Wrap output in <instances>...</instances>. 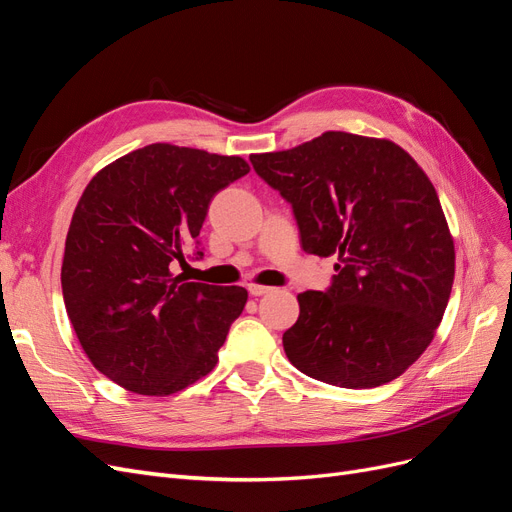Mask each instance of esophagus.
I'll use <instances>...</instances> for the list:
<instances>
[{"instance_id": "esophagus-1", "label": "esophagus", "mask_w": 512, "mask_h": 512, "mask_svg": "<svg viewBox=\"0 0 512 512\" xmlns=\"http://www.w3.org/2000/svg\"><path fill=\"white\" fill-rule=\"evenodd\" d=\"M247 290H250L252 297H262V294H269L273 288H269V286H258V284H250V286H247Z\"/></svg>"}]
</instances>
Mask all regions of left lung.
Listing matches in <instances>:
<instances>
[{"mask_svg":"<svg viewBox=\"0 0 512 512\" xmlns=\"http://www.w3.org/2000/svg\"><path fill=\"white\" fill-rule=\"evenodd\" d=\"M250 160L292 205L303 250L337 258L327 292L297 297L288 361L342 389L404 374L436 335L455 280L453 237L423 168L386 138L348 132Z\"/></svg>","mask_w":512,"mask_h":512,"instance_id":"1","label":"left lung"}]
</instances>
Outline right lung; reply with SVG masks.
I'll return each mask as SVG.
<instances>
[{
  "label": "right lung",
  "mask_w": 512,
  "mask_h": 512,
  "mask_svg": "<svg viewBox=\"0 0 512 512\" xmlns=\"http://www.w3.org/2000/svg\"><path fill=\"white\" fill-rule=\"evenodd\" d=\"M250 173L239 156L153 143L104 166L74 209L61 290L94 367L138 395H170L218 363L241 286L185 282L211 198Z\"/></svg>",
  "instance_id": "add662e5"
}]
</instances>
